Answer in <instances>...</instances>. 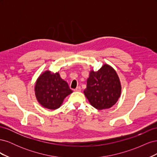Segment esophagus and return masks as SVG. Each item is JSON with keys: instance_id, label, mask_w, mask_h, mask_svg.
<instances>
[{"instance_id": "obj_1", "label": "esophagus", "mask_w": 157, "mask_h": 157, "mask_svg": "<svg viewBox=\"0 0 157 157\" xmlns=\"http://www.w3.org/2000/svg\"><path fill=\"white\" fill-rule=\"evenodd\" d=\"M74 90L75 92H80V91H81V88H80V86H78V87L76 88Z\"/></svg>"}]
</instances>
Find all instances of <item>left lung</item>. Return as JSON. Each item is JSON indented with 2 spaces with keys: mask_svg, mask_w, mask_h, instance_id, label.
Returning <instances> with one entry per match:
<instances>
[{
  "mask_svg": "<svg viewBox=\"0 0 157 157\" xmlns=\"http://www.w3.org/2000/svg\"><path fill=\"white\" fill-rule=\"evenodd\" d=\"M119 77L111 66L104 64L98 71L91 70L84 94L91 105L98 110L109 109L121 94Z\"/></svg>",
  "mask_w": 157,
  "mask_h": 157,
  "instance_id": "left-lung-1",
  "label": "left lung"
}]
</instances>
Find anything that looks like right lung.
Returning <instances> with one entry per match:
<instances>
[{
  "instance_id": "obj_1",
  "label": "right lung",
  "mask_w": 157,
  "mask_h": 157,
  "mask_svg": "<svg viewBox=\"0 0 157 157\" xmlns=\"http://www.w3.org/2000/svg\"><path fill=\"white\" fill-rule=\"evenodd\" d=\"M72 92L58 73H52L50 71L40 74L35 83V94L38 102L51 110L59 108L64 99Z\"/></svg>"
}]
</instances>
